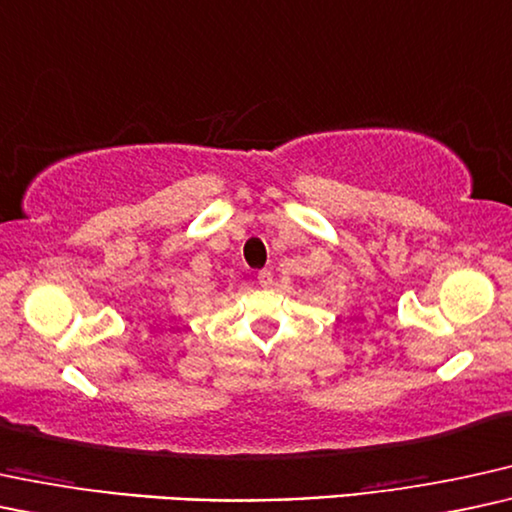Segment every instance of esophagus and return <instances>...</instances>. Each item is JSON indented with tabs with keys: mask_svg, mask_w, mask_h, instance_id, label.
<instances>
[{
	"mask_svg": "<svg viewBox=\"0 0 512 512\" xmlns=\"http://www.w3.org/2000/svg\"><path fill=\"white\" fill-rule=\"evenodd\" d=\"M257 283H260L262 288H271V283H274V276H271V271L262 269L260 274H257Z\"/></svg>",
	"mask_w": 512,
	"mask_h": 512,
	"instance_id": "esophagus-1",
	"label": "esophagus"
}]
</instances>
